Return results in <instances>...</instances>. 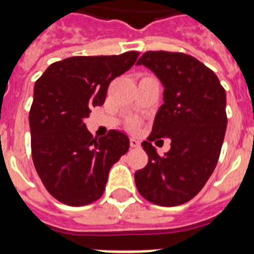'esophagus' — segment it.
I'll return each mask as SVG.
<instances>
[{"label":"esophagus","instance_id":"1","mask_svg":"<svg viewBox=\"0 0 254 254\" xmlns=\"http://www.w3.org/2000/svg\"><path fill=\"white\" fill-rule=\"evenodd\" d=\"M129 145H131V147H140V141L132 137L129 138Z\"/></svg>","mask_w":254,"mask_h":254}]
</instances>
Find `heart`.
<instances>
[{
	"label": "heart",
	"mask_w": 254,
	"mask_h": 254,
	"mask_svg": "<svg viewBox=\"0 0 254 254\" xmlns=\"http://www.w3.org/2000/svg\"><path fill=\"white\" fill-rule=\"evenodd\" d=\"M128 126H129V128H136V127H137L138 126V121L137 120H132V121H129V123H128Z\"/></svg>",
	"instance_id": "b5f03b06"
}]
</instances>
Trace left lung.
I'll return each instance as SVG.
<instances>
[{
    "mask_svg": "<svg viewBox=\"0 0 254 254\" xmlns=\"http://www.w3.org/2000/svg\"><path fill=\"white\" fill-rule=\"evenodd\" d=\"M160 78L164 104L142 149L146 167L134 173L138 192L149 202L172 207L188 202L215 170L226 131V94L214 71L181 52L149 51L137 61ZM170 138L159 157L151 142Z\"/></svg>",
    "mask_w": 254,
    "mask_h": 254,
    "instance_id": "1",
    "label": "left lung"
}]
</instances>
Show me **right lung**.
Here are the masks:
<instances>
[{
	"label": "right lung",
	"instance_id": "obj_1",
	"mask_svg": "<svg viewBox=\"0 0 254 254\" xmlns=\"http://www.w3.org/2000/svg\"><path fill=\"white\" fill-rule=\"evenodd\" d=\"M138 55L69 57L52 64L35 82L29 112L31 156L44 187L60 202H95L113 164L128 151L125 133L111 129L94 138L84 120L91 107L104 104L112 80L128 71Z\"/></svg>",
	"mask_w": 254,
	"mask_h": 254
}]
</instances>
